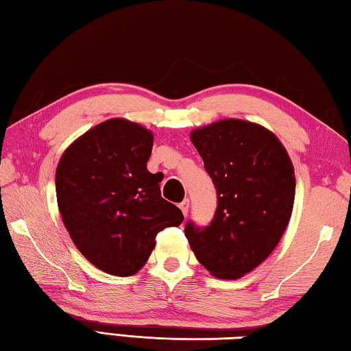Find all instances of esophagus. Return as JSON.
Instances as JSON below:
<instances>
[{
    "mask_svg": "<svg viewBox=\"0 0 351 351\" xmlns=\"http://www.w3.org/2000/svg\"><path fill=\"white\" fill-rule=\"evenodd\" d=\"M178 208L182 209L183 215L186 217V215H188V210H189V200H188V198H186V200H183L180 204H178Z\"/></svg>",
    "mask_w": 351,
    "mask_h": 351,
    "instance_id": "1",
    "label": "esophagus"
}]
</instances>
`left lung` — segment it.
<instances>
[{
	"label": "left lung",
	"instance_id": "1",
	"mask_svg": "<svg viewBox=\"0 0 351 351\" xmlns=\"http://www.w3.org/2000/svg\"><path fill=\"white\" fill-rule=\"evenodd\" d=\"M217 189L214 220L189 221V246L209 274L241 278L266 260L286 230L295 202V169L286 148L261 125L223 119L191 133Z\"/></svg>",
	"mask_w": 351,
	"mask_h": 351
}]
</instances>
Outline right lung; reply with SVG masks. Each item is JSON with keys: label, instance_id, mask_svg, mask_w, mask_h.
<instances>
[{"label": "right lung", "instance_id": "obj_1", "mask_svg": "<svg viewBox=\"0 0 351 351\" xmlns=\"http://www.w3.org/2000/svg\"><path fill=\"white\" fill-rule=\"evenodd\" d=\"M153 142L141 123L114 117L77 137L59 158L55 182L64 226L79 252L110 275L137 274L156 235L183 221L147 168Z\"/></svg>", "mask_w": 351, "mask_h": 351}]
</instances>
